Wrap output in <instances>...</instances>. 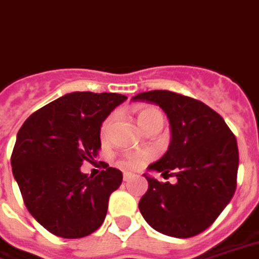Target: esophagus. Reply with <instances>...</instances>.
<instances>
[{
    "mask_svg": "<svg viewBox=\"0 0 259 259\" xmlns=\"http://www.w3.org/2000/svg\"><path fill=\"white\" fill-rule=\"evenodd\" d=\"M132 177L131 172H124V182H127V181H130V178Z\"/></svg>",
    "mask_w": 259,
    "mask_h": 259,
    "instance_id": "esophagus-1",
    "label": "esophagus"
}]
</instances>
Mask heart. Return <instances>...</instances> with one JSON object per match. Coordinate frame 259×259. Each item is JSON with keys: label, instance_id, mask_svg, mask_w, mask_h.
<instances>
[{"label": "heart", "instance_id": "1", "mask_svg": "<svg viewBox=\"0 0 259 259\" xmlns=\"http://www.w3.org/2000/svg\"><path fill=\"white\" fill-rule=\"evenodd\" d=\"M156 114H160L156 109H150V107H146V109H141V110L138 111V122L141 124V127H145L148 121L152 118L153 116H156ZM110 122H111V118H106L103 124H102L101 127V135L102 137H105L109 131V128H110ZM152 157V153L150 152H142V153H128L125 156H122L120 158V167L124 169H135V168H139L141 165H142L145 161H148L149 158Z\"/></svg>", "mask_w": 259, "mask_h": 259}]
</instances>
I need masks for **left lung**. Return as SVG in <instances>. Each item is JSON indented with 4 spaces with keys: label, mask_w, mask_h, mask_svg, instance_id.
I'll return each instance as SVG.
<instances>
[{
    "label": "left lung",
    "mask_w": 259,
    "mask_h": 259,
    "mask_svg": "<svg viewBox=\"0 0 259 259\" xmlns=\"http://www.w3.org/2000/svg\"><path fill=\"white\" fill-rule=\"evenodd\" d=\"M156 103L171 127L168 150L149 169L174 175L175 184L148 179L139 201L143 218L163 235L186 239L214 224L236 190L237 142L224 118L203 102L171 91H149L132 98Z\"/></svg>",
    "instance_id": "obj_1"
}]
</instances>
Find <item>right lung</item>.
Returning a JSON list of instances; mask_svg holds the SVG:
<instances>
[{
	"label": "right lung",
	"mask_w": 259,
	"mask_h": 259,
	"mask_svg": "<svg viewBox=\"0 0 259 259\" xmlns=\"http://www.w3.org/2000/svg\"><path fill=\"white\" fill-rule=\"evenodd\" d=\"M125 99L111 92H71L34 111L19 130L13 177L30 214L52 235L78 239L105 221L121 171L106 165L88 177L80 167L98 156L102 122Z\"/></svg>",
	"instance_id": "1"
}]
</instances>
